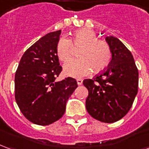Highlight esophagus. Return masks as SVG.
Here are the masks:
<instances>
[{
	"mask_svg": "<svg viewBox=\"0 0 149 149\" xmlns=\"http://www.w3.org/2000/svg\"><path fill=\"white\" fill-rule=\"evenodd\" d=\"M77 82L78 85H81V84H82V82H83V81H82L81 79H77Z\"/></svg>",
	"mask_w": 149,
	"mask_h": 149,
	"instance_id": "34e87169",
	"label": "esophagus"
}]
</instances>
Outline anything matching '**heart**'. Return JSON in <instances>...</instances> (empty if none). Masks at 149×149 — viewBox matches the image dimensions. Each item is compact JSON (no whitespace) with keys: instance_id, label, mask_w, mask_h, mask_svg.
<instances>
[{"instance_id":"heart-1","label":"heart","mask_w":149,"mask_h":149,"mask_svg":"<svg viewBox=\"0 0 149 149\" xmlns=\"http://www.w3.org/2000/svg\"><path fill=\"white\" fill-rule=\"evenodd\" d=\"M96 33L89 29H80L72 34L69 39L62 37L56 44V52L61 61H66L70 56L71 45H81L78 56L80 58L71 59L63 66L66 76L82 77L95 72L104 70L111 61V49L108 43L97 40Z\"/></svg>"}]
</instances>
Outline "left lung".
<instances>
[{
  "label": "left lung",
  "instance_id": "obj_1",
  "mask_svg": "<svg viewBox=\"0 0 149 149\" xmlns=\"http://www.w3.org/2000/svg\"><path fill=\"white\" fill-rule=\"evenodd\" d=\"M103 32V31H102ZM112 60L105 71L85 79L88 90L86 109L94 119L104 123L118 121L131 109L138 92L139 73L131 52L115 37H105Z\"/></svg>",
  "mask_w": 149,
  "mask_h": 149
}]
</instances>
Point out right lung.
I'll list each match as a JSON object with an SVG mask.
<instances>
[{
    "instance_id": "1",
    "label": "right lung",
    "mask_w": 149,
    "mask_h": 149,
    "mask_svg": "<svg viewBox=\"0 0 149 149\" xmlns=\"http://www.w3.org/2000/svg\"><path fill=\"white\" fill-rule=\"evenodd\" d=\"M61 30L40 38L21 57L15 75V99L23 115L33 124L48 125L58 120L77 87L72 77L56 79L61 72L56 48Z\"/></svg>"
}]
</instances>
